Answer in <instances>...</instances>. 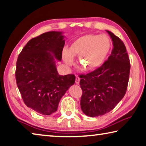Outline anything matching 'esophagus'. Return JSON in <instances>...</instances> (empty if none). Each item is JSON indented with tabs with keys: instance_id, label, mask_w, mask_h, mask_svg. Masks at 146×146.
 Returning a JSON list of instances; mask_svg holds the SVG:
<instances>
[{
	"instance_id": "1",
	"label": "esophagus",
	"mask_w": 146,
	"mask_h": 146,
	"mask_svg": "<svg viewBox=\"0 0 146 146\" xmlns=\"http://www.w3.org/2000/svg\"><path fill=\"white\" fill-rule=\"evenodd\" d=\"M80 77H79L78 76H76L75 78V83L76 84H79V83H80Z\"/></svg>"
}]
</instances>
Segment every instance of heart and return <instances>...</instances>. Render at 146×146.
<instances>
[{"instance_id": "heart-1", "label": "heart", "mask_w": 146, "mask_h": 146, "mask_svg": "<svg viewBox=\"0 0 146 146\" xmlns=\"http://www.w3.org/2000/svg\"><path fill=\"white\" fill-rule=\"evenodd\" d=\"M111 48L110 38L106 35L88 34L76 38L69 49L62 51L63 60L69 66L74 63L73 56H78L79 63L88 70L100 68L108 58Z\"/></svg>"}]
</instances>
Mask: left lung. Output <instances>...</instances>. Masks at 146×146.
I'll return each mask as SVG.
<instances>
[{
    "mask_svg": "<svg viewBox=\"0 0 146 146\" xmlns=\"http://www.w3.org/2000/svg\"><path fill=\"white\" fill-rule=\"evenodd\" d=\"M113 49L104 63L97 70L79 76L82 90L81 110L89 117H98L115 108L126 92L130 62L124 44L112 32Z\"/></svg>",
    "mask_w": 146,
    "mask_h": 146,
    "instance_id": "obj_1",
    "label": "left lung"
}]
</instances>
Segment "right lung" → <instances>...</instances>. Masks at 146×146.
Returning <instances> with one entry per match:
<instances>
[{"label": "right lung", "mask_w": 146, "mask_h": 146, "mask_svg": "<svg viewBox=\"0 0 146 146\" xmlns=\"http://www.w3.org/2000/svg\"><path fill=\"white\" fill-rule=\"evenodd\" d=\"M62 32L49 31L31 38L20 53L15 78L24 102L40 114L57 110L61 98L74 84L73 74L59 75L55 58L61 60L65 44Z\"/></svg>", "instance_id": "right-lung-1"}]
</instances>
